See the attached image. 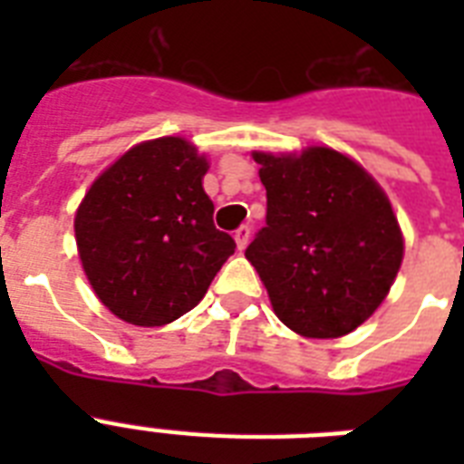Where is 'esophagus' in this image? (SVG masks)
<instances>
[{
  "label": "esophagus",
  "mask_w": 464,
  "mask_h": 464,
  "mask_svg": "<svg viewBox=\"0 0 464 464\" xmlns=\"http://www.w3.org/2000/svg\"><path fill=\"white\" fill-rule=\"evenodd\" d=\"M233 238H236V246H238V250H246L247 240H250V226H240Z\"/></svg>",
  "instance_id": "1"
}]
</instances>
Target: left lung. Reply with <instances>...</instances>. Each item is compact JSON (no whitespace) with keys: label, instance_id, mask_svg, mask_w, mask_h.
I'll list each match as a JSON object with an SVG mask.
<instances>
[{"label":"left lung","instance_id":"obj_1","mask_svg":"<svg viewBox=\"0 0 464 464\" xmlns=\"http://www.w3.org/2000/svg\"><path fill=\"white\" fill-rule=\"evenodd\" d=\"M267 224L247 246L276 317L304 337L356 330L388 296L404 243L381 185L327 147L255 151Z\"/></svg>","mask_w":464,"mask_h":464}]
</instances>
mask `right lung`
Listing matches in <instances>:
<instances>
[{
	"mask_svg": "<svg viewBox=\"0 0 464 464\" xmlns=\"http://www.w3.org/2000/svg\"><path fill=\"white\" fill-rule=\"evenodd\" d=\"M207 159L180 137L137 144L79 204L76 246L105 308L125 323L160 327L195 308L236 240L214 226L202 188Z\"/></svg>",
	"mask_w": 464,
	"mask_h": 464,
	"instance_id": "right-lung-1",
	"label": "right lung"
}]
</instances>
